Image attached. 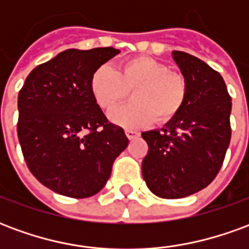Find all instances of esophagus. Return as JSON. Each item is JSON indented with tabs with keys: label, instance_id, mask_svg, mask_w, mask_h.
<instances>
[{
	"label": "esophagus",
	"instance_id": "1",
	"mask_svg": "<svg viewBox=\"0 0 249 249\" xmlns=\"http://www.w3.org/2000/svg\"><path fill=\"white\" fill-rule=\"evenodd\" d=\"M125 135H126V137H128L129 140H133L135 137L139 136V132H136V130H132V129H125Z\"/></svg>",
	"mask_w": 249,
	"mask_h": 249
}]
</instances>
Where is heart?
Returning a JSON list of instances; mask_svg holds the SVG:
<instances>
[{
	"mask_svg": "<svg viewBox=\"0 0 249 249\" xmlns=\"http://www.w3.org/2000/svg\"><path fill=\"white\" fill-rule=\"evenodd\" d=\"M132 92L133 103L114 109L109 114L116 124L137 129L151 124L172 121L187 103L188 82L183 74L152 57H132L112 66L101 65L90 77V93L94 103L110 112Z\"/></svg>",
	"mask_w": 249,
	"mask_h": 249,
	"instance_id": "b5f03b06",
	"label": "heart"
}]
</instances>
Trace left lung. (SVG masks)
<instances>
[{
  "label": "left lung",
  "mask_w": 249,
  "mask_h": 249,
  "mask_svg": "<svg viewBox=\"0 0 249 249\" xmlns=\"http://www.w3.org/2000/svg\"><path fill=\"white\" fill-rule=\"evenodd\" d=\"M188 82L183 110L161 130L141 136L148 144L142 178L156 196L181 198L213 181L231 141V96L223 77L197 57L175 51Z\"/></svg>",
  "instance_id": "obj_1"
}]
</instances>
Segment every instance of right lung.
<instances>
[{
    "label": "right lung",
    "mask_w": 249,
    "mask_h": 249,
    "mask_svg": "<svg viewBox=\"0 0 249 249\" xmlns=\"http://www.w3.org/2000/svg\"><path fill=\"white\" fill-rule=\"evenodd\" d=\"M120 51L68 49L36 66L18 93L17 135L26 165L42 185L73 198L90 197L108 181L128 145L90 93V77Z\"/></svg>",
    "instance_id": "add662e5"
}]
</instances>
